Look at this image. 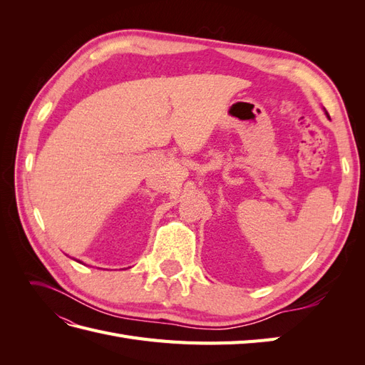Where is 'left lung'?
Here are the masks:
<instances>
[{"label":"left lung","mask_w":365,"mask_h":365,"mask_svg":"<svg viewBox=\"0 0 365 365\" xmlns=\"http://www.w3.org/2000/svg\"><path fill=\"white\" fill-rule=\"evenodd\" d=\"M326 114H327V113H326ZM327 115H329V114H327Z\"/></svg>","instance_id":"left-lung-1"}]
</instances>
